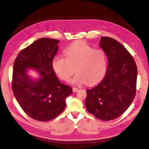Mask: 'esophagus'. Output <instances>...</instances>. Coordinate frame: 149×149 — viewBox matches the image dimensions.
Here are the masks:
<instances>
[{
	"label": "esophagus",
	"mask_w": 149,
	"mask_h": 149,
	"mask_svg": "<svg viewBox=\"0 0 149 149\" xmlns=\"http://www.w3.org/2000/svg\"><path fill=\"white\" fill-rule=\"evenodd\" d=\"M78 90H79V89H78V88H76V87H73V92L75 93V92H77Z\"/></svg>",
	"instance_id": "34e87169"
}]
</instances>
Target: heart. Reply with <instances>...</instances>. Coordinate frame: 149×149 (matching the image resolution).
<instances>
[{
  "mask_svg": "<svg viewBox=\"0 0 149 149\" xmlns=\"http://www.w3.org/2000/svg\"><path fill=\"white\" fill-rule=\"evenodd\" d=\"M64 54L65 58L55 56L52 60V68L61 79L68 81L75 70L77 74L70 80L75 85L87 82L89 85L97 84L105 76L108 62L104 50L77 41L65 48Z\"/></svg>",
  "mask_w": 149,
  "mask_h": 149,
  "instance_id": "obj_1",
  "label": "heart"
}]
</instances>
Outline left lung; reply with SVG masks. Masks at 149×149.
<instances>
[{"label":"left lung","mask_w":149,"mask_h":149,"mask_svg":"<svg viewBox=\"0 0 149 149\" xmlns=\"http://www.w3.org/2000/svg\"><path fill=\"white\" fill-rule=\"evenodd\" d=\"M99 46L108 58L107 73L99 85L86 90L85 107L98 119L110 121L123 114L134 99L137 68L132 55L116 40L102 37Z\"/></svg>","instance_id":"1"}]
</instances>
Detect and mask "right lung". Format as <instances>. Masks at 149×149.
I'll use <instances>...</instances> for the list:
<instances>
[{
  "label": "right lung",
  "instance_id": "add662e5",
  "mask_svg": "<svg viewBox=\"0 0 149 149\" xmlns=\"http://www.w3.org/2000/svg\"><path fill=\"white\" fill-rule=\"evenodd\" d=\"M57 39L41 38L19 52L15 60L12 91L20 107L35 120L47 122L58 116L65 107V99L72 88L61 84L52 66L56 55ZM29 69L38 73L33 78Z\"/></svg>",
  "mask_w": 149,
  "mask_h": 149
}]
</instances>
